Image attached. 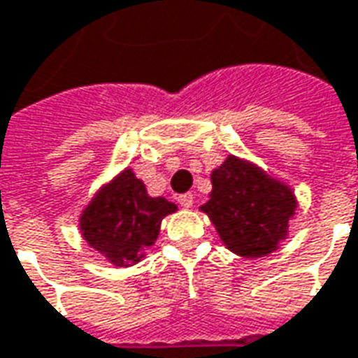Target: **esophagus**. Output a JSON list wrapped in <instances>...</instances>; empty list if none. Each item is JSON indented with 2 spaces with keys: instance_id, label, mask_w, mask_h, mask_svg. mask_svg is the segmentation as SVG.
Returning <instances> with one entry per match:
<instances>
[{
  "instance_id": "1",
  "label": "esophagus",
  "mask_w": 358,
  "mask_h": 358,
  "mask_svg": "<svg viewBox=\"0 0 358 358\" xmlns=\"http://www.w3.org/2000/svg\"><path fill=\"white\" fill-rule=\"evenodd\" d=\"M178 203H180V205H182V207H186V209H189V207L194 205V195H192V194L178 195Z\"/></svg>"
}]
</instances>
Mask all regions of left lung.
<instances>
[{
  "instance_id": "8db88e82",
  "label": "left lung",
  "mask_w": 358,
  "mask_h": 358,
  "mask_svg": "<svg viewBox=\"0 0 358 358\" xmlns=\"http://www.w3.org/2000/svg\"><path fill=\"white\" fill-rule=\"evenodd\" d=\"M210 182L213 192L201 210L226 248L248 259L278 249L297 209L292 189L234 155L213 171Z\"/></svg>"
}]
</instances>
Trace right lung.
Returning <instances> with one entry per match:
<instances>
[{"label": "right lung", "instance_id": "right-lung-1", "mask_svg": "<svg viewBox=\"0 0 358 358\" xmlns=\"http://www.w3.org/2000/svg\"><path fill=\"white\" fill-rule=\"evenodd\" d=\"M176 210L164 197H149L145 184L126 169L90 201L80 217V232L109 263L130 266L155 243L161 220Z\"/></svg>", "mask_w": 358, "mask_h": 358}]
</instances>
